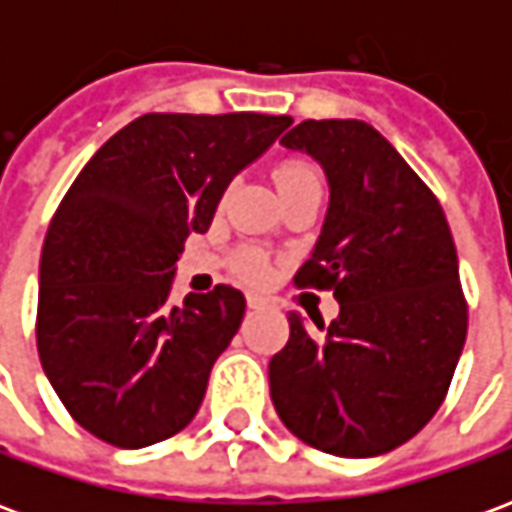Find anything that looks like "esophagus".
Wrapping results in <instances>:
<instances>
[{
	"instance_id": "esophagus-1",
	"label": "esophagus",
	"mask_w": 512,
	"mask_h": 512,
	"mask_svg": "<svg viewBox=\"0 0 512 512\" xmlns=\"http://www.w3.org/2000/svg\"><path fill=\"white\" fill-rule=\"evenodd\" d=\"M249 307H252V310H263V307H268V299L266 296H257V293H249Z\"/></svg>"
}]
</instances>
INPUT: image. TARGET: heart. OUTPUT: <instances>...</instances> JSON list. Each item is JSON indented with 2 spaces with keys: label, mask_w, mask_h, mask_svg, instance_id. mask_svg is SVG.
I'll use <instances>...</instances> for the list:
<instances>
[{
  "label": "heart",
  "mask_w": 512,
  "mask_h": 512,
  "mask_svg": "<svg viewBox=\"0 0 512 512\" xmlns=\"http://www.w3.org/2000/svg\"><path fill=\"white\" fill-rule=\"evenodd\" d=\"M274 178H277L282 200L296 197V194H307V191H315V194H321L323 191L321 172L312 167L310 161H301V158L282 161ZM241 271H244L249 279H266L268 260L263 255H257V252H244V255H241Z\"/></svg>",
  "instance_id": "b5f03b06"
}]
</instances>
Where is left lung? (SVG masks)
Wrapping results in <instances>:
<instances>
[{
	"label": "left lung",
	"mask_w": 512,
	"mask_h": 512,
	"mask_svg": "<svg viewBox=\"0 0 512 512\" xmlns=\"http://www.w3.org/2000/svg\"><path fill=\"white\" fill-rule=\"evenodd\" d=\"M329 178V211L296 288L334 290L329 326L290 312L271 400L315 450L373 458L406 444L447 397L469 307L436 194L362 120H304L282 136Z\"/></svg>",
	"instance_id": "left-lung-1"
}]
</instances>
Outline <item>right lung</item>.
Returning a JSON list of instances; mask_svg holds the SVG:
<instances>
[{
    "mask_svg": "<svg viewBox=\"0 0 512 512\" xmlns=\"http://www.w3.org/2000/svg\"><path fill=\"white\" fill-rule=\"evenodd\" d=\"M288 115H150L120 128L73 180L40 255L38 354L62 406L123 450L189 425L213 362L244 321L216 285L172 307L175 263L205 233L230 180Z\"/></svg>",
    "mask_w": 512,
    "mask_h": 512,
    "instance_id": "add662e5",
    "label": "right lung"
}]
</instances>
